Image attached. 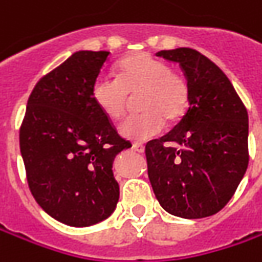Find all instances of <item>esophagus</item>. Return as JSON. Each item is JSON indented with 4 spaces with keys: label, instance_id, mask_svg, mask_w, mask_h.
<instances>
[{
    "label": "esophagus",
    "instance_id": "1",
    "mask_svg": "<svg viewBox=\"0 0 262 262\" xmlns=\"http://www.w3.org/2000/svg\"><path fill=\"white\" fill-rule=\"evenodd\" d=\"M133 150L137 151V153H144V146L140 144V143H134V144H133Z\"/></svg>",
    "mask_w": 262,
    "mask_h": 262
}]
</instances>
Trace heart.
<instances>
[{
	"label": "heart",
	"mask_w": 262,
	"mask_h": 262,
	"mask_svg": "<svg viewBox=\"0 0 262 262\" xmlns=\"http://www.w3.org/2000/svg\"><path fill=\"white\" fill-rule=\"evenodd\" d=\"M141 92L138 115L128 116L119 124V134L137 143L162 133L167 121L185 114L189 102L186 78L173 73L169 64L150 54H136L122 59L118 78L99 76L92 86V97L106 116L118 119L125 112L129 95Z\"/></svg>",
	"instance_id": "heart-1"
}]
</instances>
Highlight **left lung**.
I'll list each match as a JSON object with an SVG mask.
<instances>
[{"label": "left lung", "mask_w": 262, "mask_h": 262, "mask_svg": "<svg viewBox=\"0 0 262 262\" xmlns=\"http://www.w3.org/2000/svg\"><path fill=\"white\" fill-rule=\"evenodd\" d=\"M189 84V107L166 136L146 144L147 172L167 213L203 219L219 213L245 175L248 112L226 74L191 48L160 51Z\"/></svg>", "instance_id": "obj_1"}]
</instances>
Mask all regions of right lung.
Instances as JSON below:
<instances>
[{"mask_svg":"<svg viewBox=\"0 0 262 262\" xmlns=\"http://www.w3.org/2000/svg\"><path fill=\"white\" fill-rule=\"evenodd\" d=\"M107 56L106 51H78L42 77L20 126L30 192L49 216L68 226L105 220L119 200L112 163L131 143L92 97Z\"/></svg>","mask_w":262,"mask_h":262,"instance_id":"1","label":"right lung"}]
</instances>
